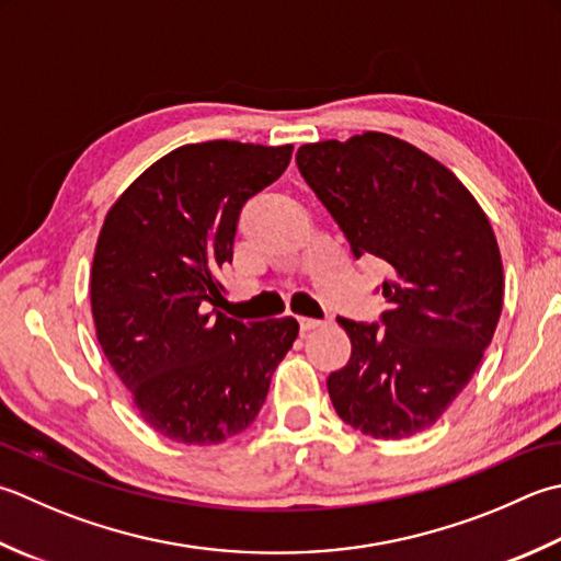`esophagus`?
I'll return each instance as SVG.
<instances>
[{"mask_svg":"<svg viewBox=\"0 0 561 561\" xmlns=\"http://www.w3.org/2000/svg\"><path fill=\"white\" fill-rule=\"evenodd\" d=\"M299 325H301V333H309L313 328H321L323 321H318V318H309V316H299Z\"/></svg>","mask_w":561,"mask_h":561,"instance_id":"obj_1","label":"esophagus"}]
</instances>
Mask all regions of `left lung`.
I'll use <instances>...</instances> for the list:
<instances>
[{
	"mask_svg": "<svg viewBox=\"0 0 561 561\" xmlns=\"http://www.w3.org/2000/svg\"><path fill=\"white\" fill-rule=\"evenodd\" d=\"M296 164L353 255L391 267L383 328L337 318L353 353L328 377L335 411L377 440L423 433L467 387L501 318L503 265L484 208L443 162L379 130L306 142Z\"/></svg>",
	"mask_w": 561,
	"mask_h": 561,
	"instance_id": "obj_1",
	"label": "left lung"
}]
</instances>
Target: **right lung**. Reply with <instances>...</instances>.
Masks as SVG:
<instances>
[{
    "instance_id": "obj_1",
    "label": "right lung",
    "mask_w": 561,
    "mask_h": 561,
    "mask_svg": "<svg viewBox=\"0 0 561 561\" xmlns=\"http://www.w3.org/2000/svg\"><path fill=\"white\" fill-rule=\"evenodd\" d=\"M294 146L190 142L152 162L99 230L96 340L152 431L184 445L243 433L289 353L296 318L243 323L218 306L238 214L287 170Z\"/></svg>"
}]
</instances>
